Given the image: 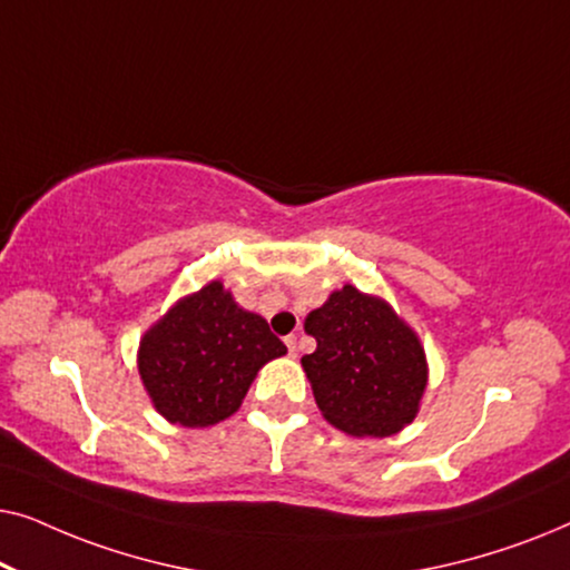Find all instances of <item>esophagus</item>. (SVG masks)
I'll return each instance as SVG.
<instances>
[{
	"label": "esophagus",
	"mask_w": 570,
	"mask_h": 570,
	"mask_svg": "<svg viewBox=\"0 0 570 570\" xmlns=\"http://www.w3.org/2000/svg\"><path fill=\"white\" fill-rule=\"evenodd\" d=\"M285 345H287V353H291L293 357L298 355V337H295V334H287V337H285Z\"/></svg>",
	"instance_id": "34e87169"
}]
</instances>
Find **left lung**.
<instances>
[{
    "instance_id": "obj_1",
    "label": "left lung",
    "mask_w": 570,
    "mask_h": 570,
    "mask_svg": "<svg viewBox=\"0 0 570 570\" xmlns=\"http://www.w3.org/2000/svg\"><path fill=\"white\" fill-rule=\"evenodd\" d=\"M303 330L316 350L301 365L326 423L355 439H386L417 417L425 347L384 298L342 285L311 311Z\"/></svg>"
}]
</instances>
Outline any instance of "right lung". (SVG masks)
Returning <instances> with one entry per match:
<instances>
[{"mask_svg":"<svg viewBox=\"0 0 570 570\" xmlns=\"http://www.w3.org/2000/svg\"><path fill=\"white\" fill-rule=\"evenodd\" d=\"M285 353L267 318L240 308L213 279L178 298L142 334L137 371L168 423L207 428L238 412L256 373Z\"/></svg>","mask_w":570,"mask_h":570,"instance_id":"right-lung-1","label":"right lung"}]
</instances>
